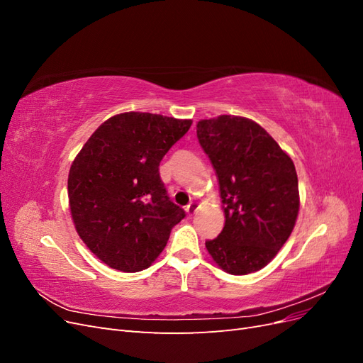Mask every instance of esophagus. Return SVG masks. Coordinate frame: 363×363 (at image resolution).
<instances>
[{
	"mask_svg": "<svg viewBox=\"0 0 363 363\" xmlns=\"http://www.w3.org/2000/svg\"><path fill=\"white\" fill-rule=\"evenodd\" d=\"M196 211H199V203L192 201V203H189L188 206H186V212H188L189 216H194L196 213Z\"/></svg>",
	"mask_w": 363,
	"mask_h": 363,
	"instance_id": "1",
	"label": "esophagus"
}]
</instances>
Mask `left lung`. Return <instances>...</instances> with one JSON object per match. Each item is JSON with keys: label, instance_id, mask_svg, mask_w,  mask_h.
I'll return each instance as SVG.
<instances>
[{"label": "left lung", "instance_id": "1", "mask_svg": "<svg viewBox=\"0 0 363 363\" xmlns=\"http://www.w3.org/2000/svg\"><path fill=\"white\" fill-rule=\"evenodd\" d=\"M221 191L225 224L206 240L219 268L245 276L267 267L286 242L300 208L294 162L255 121L221 115L196 124Z\"/></svg>", "mask_w": 363, "mask_h": 363}]
</instances>
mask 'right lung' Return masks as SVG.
<instances>
[{"label": "right lung", "mask_w": 363, "mask_h": 363, "mask_svg": "<svg viewBox=\"0 0 363 363\" xmlns=\"http://www.w3.org/2000/svg\"><path fill=\"white\" fill-rule=\"evenodd\" d=\"M191 119L127 112L108 118L71 164L69 207L77 233L113 269L148 268L186 216L172 203L159 164Z\"/></svg>", "instance_id": "right-lung-1"}]
</instances>
